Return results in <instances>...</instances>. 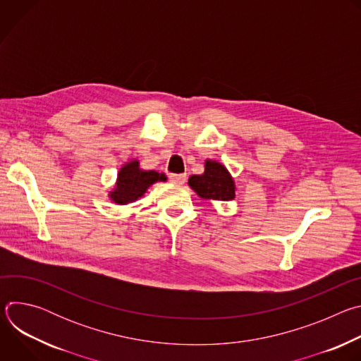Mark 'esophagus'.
I'll return each instance as SVG.
<instances>
[{
    "label": "esophagus",
    "mask_w": 361,
    "mask_h": 361,
    "mask_svg": "<svg viewBox=\"0 0 361 361\" xmlns=\"http://www.w3.org/2000/svg\"><path fill=\"white\" fill-rule=\"evenodd\" d=\"M187 180L185 174H171L170 176V181L174 184H184Z\"/></svg>",
    "instance_id": "1"
}]
</instances>
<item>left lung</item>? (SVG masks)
I'll return each mask as SVG.
<instances>
[{
    "instance_id": "8db88e82",
    "label": "left lung",
    "mask_w": 361,
    "mask_h": 361,
    "mask_svg": "<svg viewBox=\"0 0 361 361\" xmlns=\"http://www.w3.org/2000/svg\"><path fill=\"white\" fill-rule=\"evenodd\" d=\"M188 185L201 198L230 201L235 197V185L230 173L223 164L212 160L205 161L204 174L188 178Z\"/></svg>"
}]
</instances>
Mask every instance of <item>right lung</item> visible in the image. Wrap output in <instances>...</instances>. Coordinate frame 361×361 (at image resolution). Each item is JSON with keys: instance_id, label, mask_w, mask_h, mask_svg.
Wrapping results in <instances>:
<instances>
[{"instance_id": "right-lung-1", "label": "right lung", "mask_w": 361, "mask_h": 361, "mask_svg": "<svg viewBox=\"0 0 361 361\" xmlns=\"http://www.w3.org/2000/svg\"><path fill=\"white\" fill-rule=\"evenodd\" d=\"M167 177L157 171H144L140 169V163L137 160L127 163L118 173L117 185L114 191L110 192V198L117 204H128L144 195L147 188L157 183L166 181Z\"/></svg>"}]
</instances>
